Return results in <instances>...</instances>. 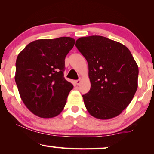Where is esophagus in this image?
<instances>
[{"mask_svg":"<svg viewBox=\"0 0 154 154\" xmlns=\"http://www.w3.org/2000/svg\"><path fill=\"white\" fill-rule=\"evenodd\" d=\"M80 82H81V79H80L75 80V83H76L77 85H79L80 84Z\"/></svg>","mask_w":154,"mask_h":154,"instance_id":"obj_1","label":"esophagus"}]
</instances>
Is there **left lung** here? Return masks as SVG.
<instances>
[{"mask_svg":"<svg viewBox=\"0 0 154 154\" xmlns=\"http://www.w3.org/2000/svg\"><path fill=\"white\" fill-rule=\"evenodd\" d=\"M75 45L88 63L91 88L82 95L87 111L99 119L117 116L138 88V67L129 49L101 36L80 38Z\"/></svg>","mask_w":154,"mask_h":154,"instance_id":"left-lung-1","label":"left lung"}]
</instances>
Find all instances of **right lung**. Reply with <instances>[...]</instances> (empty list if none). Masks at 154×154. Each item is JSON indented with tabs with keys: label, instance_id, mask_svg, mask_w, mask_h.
<instances>
[{
	"label": "right lung",
	"instance_id": "right-lung-1",
	"mask_svg": "<svg viewBox=\"0 0 154 154\" xmlns=\"http://www.w3.org/2000/svg\"><path fill=\"white\" fill-rule=\"evenodd\" d=\"M74 44L70 37L37 40L18 55L15 81L23 102L34 114L53 118L65 107L74 87L64 77L65 59Z\"/></svg>",
	"mask_w": 154,
	"mask_h": 154
}]
</instances>
